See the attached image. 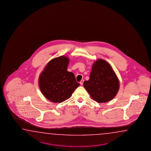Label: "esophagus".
<instances>
[{"instance_id":"1","label":"esophagus","mask_w":151,"mask_h":151,"mask_svg":"<svg viewBox=\"0 0 151 151\" xmlns=\"http://www.w3.org/2000/svg\"><path fill=\"white\" fill-rule=\"evenodd\" d=\"M83 81H84V80H81V81H80V83L81 85H83Z\"/></svg>"}]
</instances>
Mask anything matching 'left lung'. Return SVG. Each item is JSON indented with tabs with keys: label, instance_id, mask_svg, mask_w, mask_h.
I'll return each mask as SVG.
<instances>
[{
	"label": "left lung",
	"instance_id": "obj_1",
	"mask_svg": "<svg viewBox=\"0 0 151 151\" xmlns=\"http://www.w3.org/2000/svg\"><path fill=\"white\" fill-rule=\"evenodd\" d=\"M89 79L83 86L91 98L99 103L106 102L115 98L119 88V82L109 64L98 59L92 66Z\"/></svg>",
	"mask_w": 151,
	"mask_h": 151
}]
</instances>
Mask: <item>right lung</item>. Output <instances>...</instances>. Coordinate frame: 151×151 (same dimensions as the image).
<instances>
[{
  "label": "right lung",
  "mask_w": 151,
  "mask_h": 151,
  "mask_svg": "<svg viewBox=\"0 0 151 151\" xmlns=\"http://www.w3.org/2000/svg\"><path fill=\"white\" fill-rule=\"evenodd\" d=\"M69 61V58L64 56L53 58L40 75L39 85L41 93L53 103L68 100L80 85L74 74L67 71Z\"/></svg>",
  "instance_id": "1"
}]
</instances>
